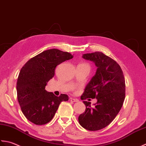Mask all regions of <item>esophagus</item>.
I'll use <instances>...</instances> for the list:
<instances>
[{
  "instance_id": "1",
  "label": "esophagus",
  "mask_w": 146,
  "mask_h": 146,
  "mask_svg": "<svg viewBox=\"0 0 146 146\" xmlns=\"http://www.w3.org/2000/svg\"><path fill=\"white\" fill-rule=\"evenodd\" d=\"M70 102H79V100L77 99H76V98H70Z\"/></svg>"
}]
</instances>
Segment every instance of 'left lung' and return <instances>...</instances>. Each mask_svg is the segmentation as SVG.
Masks as SVG:
<instances>
[{
	"mask_svg": "<svg viewBox=\"0 0 146 146\" xmlns=\"http://www.w3.org/2000/svg\"><path fill=\"white\" fill-rule=\"evenodd\" d=\"M82 58L93 62L97 70L81 99L96 98L97 103L93 108L90 102L84 101L86 110L78 120L86 130L96 131L108 126L120 111L125 96V82L120 65L102 52L86 53Z\"/></svg>",
	"mask_w": 146,
	"mask_h": 146,
	"instance_id": "left-lung-1",
	"label": "left lung"
}]
</instances>
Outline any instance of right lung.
<instances>
[{"label":"right lung","mask_w":146,"mask_h":146,"mask_svg":"<svg viewBox=\"0 0 146 146\" xmlns=\"http://www.w3.org/2000/svg\"><path fill=\"white\" fill-rule=\"evenodd\" d=\"M73 58L69 52L58 49L47 50L29 60L21 68L17 78V100L25 117L36 125L52 120L62 102L69 100L67 94L58 97L45 90L55 75L58 65Z\"/></svg>","instance_id":"1"}]
</instances>
